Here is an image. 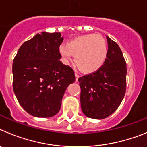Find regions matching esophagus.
Listing matches in <instances>:
<instances>
[{
	"label": "esophagus",
	"instance_id": "1",
	"mask_svg": "<svg viewBox=\"0 0 147 147\" xmlns=\"http://www.w3.org/2000/svg\"><path fill=\"white\" fill-rule=\"evenodd\" d=\"M75 76H76V82H77L78 79L80 78V75L78 74H75Z\"/></svg>",
	"mask_w": 147,
	"mask_h": 147
}]
</instances>
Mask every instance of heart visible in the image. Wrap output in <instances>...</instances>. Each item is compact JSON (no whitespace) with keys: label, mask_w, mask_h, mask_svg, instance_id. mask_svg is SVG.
Masks as SVG:
<instances>
[{"label":"heart","mask_w":147,"mask_h":147,"mask_svg":"<svg viewBox=\"0 0 147 147\" xmlns=\"http://www.w3.org/2000/svg\"><path fill=\"white\" fill-rule=\"evenodd\" d=\"M59 52L65 60L74 56V63L80 71L90 74L96 71L107 57V44L99 34L81 35L59 47Z\"/></svg>","instance_id":"heart-1"}]
</instances>
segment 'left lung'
I'll return each instance as SVG.
<instances>
[{
	"label": "left lung",
	"mask_w": 147,
	"mask_h": 147,
	"mask_svg": "<svg viewBox=\"0 0 147 147\" xmlns=\"http://www.w3.org/2000/svg\"><path fill=\"white\" fill-rule=\"evenodd\" d=\"M108 51L104 64L79 78L80 102L87 117L103 119L117 110L127 88V64L120 47L107 36Z\"/></svg>",
	"instance_id": "8db88e82"
}]
</instances>
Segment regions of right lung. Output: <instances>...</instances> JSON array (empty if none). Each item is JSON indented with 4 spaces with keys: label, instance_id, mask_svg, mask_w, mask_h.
<instances>
[{
    "label": "right lung",
    "instance_id": "add662e5",
    "mask_svg": "<svg viewBox=\"0 0 147 147\" xmlns=\"http://www.w3.org/2000/svg\"><path fill=\"white\" fill-rule=\"evenodd\" d=\"M59 32H42L26 41L13 60V90L18 102L35 117H52L60 110L74 70L59 60Z\"/></svg>",
    "mask_w": 147,
    "mask_h": 147
}]
</instances>
